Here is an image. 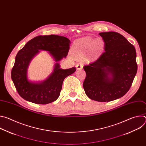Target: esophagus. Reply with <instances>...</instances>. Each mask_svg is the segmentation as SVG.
<instances>
[{"label": "esophagus", "mask_w": 146, "mask_h": 146, "mask_svg": "<svg viewBox=\"0 0 146 146\" xmlns=\"http://www.w3.org/2000/svg\"><path fill=\"white\" fill-rule=\"evenodd\" d=\"M83 68V64L82 63H79L78 64H77L76 65V69L77 70H80L82 69Z\"/></svg>", "instance_id": "esophagus-1"}]
</instances>
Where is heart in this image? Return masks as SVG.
Segmentation results:
<instances>
[{
    "label": "heart",
    "mask_w": 146,
    "mask_h": 146,
    "mask_svg": "<svg viewBox=\"0 0 146 146\" xmlns=\"http://www.w3.org/2000/svg\"><path fill=\"white\" fill-rule=\"evenodd\" d=\"M104 45V41L100 38L94 39L90 37H86L78 40L74 43L73 53L76 56L81 57L91 51L94 55H96L102 51Z\"/></svg>",
    "instance_id": "obj_1"
}]
</instances>
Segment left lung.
I'll return each mask as SVG.
<instances>
[{
  "mask_svg": "<svg viewBox=\"0 0 146 146\" xmlns=\"http://www.w3.org/2000/svg\"><path fill=\"white\" fill-rule=\"evenodd\" d=\"M105 51L83 68L86 77L83 87L87 96L98 102L122 97L130 89L137 70L135 47L115 32L99 33Z\"/></svg>",
  "mask_w": 146,
  "mask_h": 146,
  "instance_id": "obj_1",
  "label": "left lung"
}]
</instances>
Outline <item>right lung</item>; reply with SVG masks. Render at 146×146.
<instances>
[{
	"instance_id": "obj_1",
	"label": "right lung",
	"mask_w": 146,
	"mask_h": 146,
	"mask_svg": "<svg viewBox=\"0 0 146 146\" xmlns=\"http://www.w3.org/2000/svg\"><path fill=\"white\" fill-rule=\"evenodd\" d=\"M70 43V40L64 36H38L29 40L18 51L11 76L18 94L24 99L39 105H46L58 98L64 79L76 70V68L62 69L58 63L68 55ZM39 50L48 51L56 63L53 72L46 80L34 83L28 80L27 71L31 60Z\"/></svg>"
}]
</instances>
